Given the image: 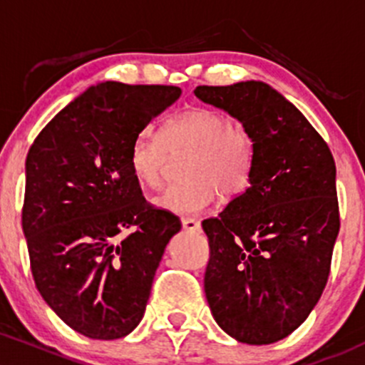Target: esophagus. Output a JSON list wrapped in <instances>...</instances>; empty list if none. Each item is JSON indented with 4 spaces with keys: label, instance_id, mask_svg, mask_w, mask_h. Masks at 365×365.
Listing matches in <instances>:
<instances>
[{
    "label": "esophagus",
    "instance_id": "1",
    "mask_svg": "<svg viewBox=\"0 0 365 365\" xmlns=\"http://www.w3.org/2000/svg\"><path fill=\"white\" fill-rule=\"evenodd\" d=\"M182 228L184 230H190V232H200L202 225L198 220H193V217H182Z\"/></svg>",
    "mask_w": 365,
    "mask_h": 365
}]
</instances>
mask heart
Instances as JSON below:
<instances>
[{
    "label": "heart",
    "instance_id": "heart-1",
    "mask_svg": "<svg viewBox=\"0 0 365 365\" xmlns=\"http://www.w3.org/2000/svg\"><path fill=\"white\" fill-rule=\"evenodd\" d=\"M190 151L184 163L187 181L170 184L155 204L178 216H193L210 207L216 190L225 197L242 191L257 163V142L250 128L230 121L212 107H190L168 119L160 135L138 131L130 144L128 165L142 186L163 179L168 153Z\"/></svg>",
    "mask_w": 365,
    "mask_h": 365
}]
</instances>
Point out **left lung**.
Segmentation results:
<instances>
[{
    "label": "left lung",
    "instance_id": "1",
    "mask_svg": "<svg viewBox=\"0 0 365 365\" xmlns=\"http://www.w3.org/2000/svg\"><path fill=\"white\" fill-rule=\"evenodd\" d=\"M195 95L237 118L257 142L250 186L220 216L202 221L205 297L228 336L276 343L309 317L329 279L341 225L334 156L264 82L198 86Z\"/></svg>",
    "mask_w": 365,
    "mask_h": 365
}]
</instances>
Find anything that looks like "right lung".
Instances as JSON below:
<instances>
[{"mask_svg": "<svg viewBox=\"0 0 365 365\" xmlns=\"http://www.w3.org/2000/svg\"><path fill=\"white\" fill-rule=\"evenodd\" d=\"M179 95L178 86L101 82L29 148L22 232L33 279L52 311L91 339L138 325L165 246L181 230L175 214L145 200L128 165L135 135Z\"/></svg>", "mask_w": 365, "mask_h": 365, "instance_id": "1", "label": "right lung"}]
</instances>
